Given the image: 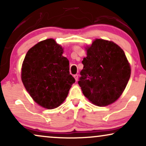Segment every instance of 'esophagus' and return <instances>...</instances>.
Returning a JSON list of instances; mask_svg holds the SVG:
<instances>
[{
  "mask_svg": "<svg viewBox=\"0 0 146 146\" xmlns=\"http://www.w3.org/2000/svg\"><path fill=\"white\" fill-rule=\"evenodd\" d=\"M74 78H75V80L77 82L78 81V74L74 75Z\"/></svg>",
  "mask_w": 146,
  "mask_h": 146,
  "instance_id": "1",
  "label": "esophagus"
}]
</instances>
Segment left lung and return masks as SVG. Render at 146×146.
I'll return each instance as SVG.
<instances>
[{
	"mask_svg": "<svg viewBox=\"0 0 146 146\" xmlns=\"http://www.w3.org/2000/svg\"><path fill=\"white\" fill-rule=\"evenodd\" d=\"M87 56L78 84L83 94L100 107L115 102L124 91L131 66L124 52L112 41L96 38L85 47Z\"/></svg>",
	"mask_w": 146,
	"mask_h": 146,
	"instance_id": "8db88e82",
	"label": "left lung"
}]
</instances>
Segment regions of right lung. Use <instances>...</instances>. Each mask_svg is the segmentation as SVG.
Here are the masks:
<instances>
[{
	"label": "right lung",
	"mask_w": 146,
	"mask_h": 146,
	"mask_svg": "<svg viewBox=\"0 0 146 146\" xmlns=\"http://www.w3.org/2000/svg\"><path fill=\"white\" fill-rule=\"evenodd\" d=\"M54 39L39 42L29 50L21 68L24 86L37 104L51 110L68 96L75 79L70 74L69 60Z\"/></svg>",
	"instance_id": "obj_1"
}]
</instances>
